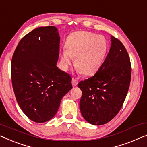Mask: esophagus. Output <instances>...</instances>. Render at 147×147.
Listing matches in <instances>:
<instances>
[{
    "mask_svg": "<svg viewBox=\"0 0 147 147\" xmlns=\"http://www.w3.org/2000/svg\"><path fill=\"white\" fill-rule=\"evenodd\" d=\"M78 83V80L76 78H73V80H72V84H73V86H76Z\"/></svg>",
    "mask_w": 147,
    "mask_h": 147,
    "instance_id": "34e87169",
    "label": "esophagus"
}]
</instances>
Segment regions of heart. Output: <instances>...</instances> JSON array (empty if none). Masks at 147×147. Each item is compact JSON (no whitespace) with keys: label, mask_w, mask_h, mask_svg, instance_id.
Listing matches in <instances>:
<instances>
[{"label":"heart","mask_w":147,"mask_h":147,"mask_svg":"<svg viewBox=\"0 0 147 147\" xmlns=\"http://www.w3.org/2000/svg\"><path fill=\"white\" fill-rule=\"evenodd\" d=\"M108 51V42L104 36L90 32L78 31L70 34L65 49L61 52L63 67L67 69L73 63L78 73L85 75L96 73L104 63Z\"/></svg>","instance_id":"heart-1"}]
</instances>
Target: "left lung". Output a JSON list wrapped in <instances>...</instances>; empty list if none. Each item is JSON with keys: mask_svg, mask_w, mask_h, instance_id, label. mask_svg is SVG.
I'll use <instances>...</instances> for the list:
<instances>
[{"mask_svg": "<svg viewBox=\"0 0 147 147\" xmlns=\"http://www.w3.org/2000/svg\"><path fill=\"white\" fill-rule=\"evenodd\" d=\"M131 78V64L123 43L111 36L110 51L94 76L78 82L82 90L80 109L88 123L102 125L123 107Z\"/></svg>", "mask_w": 147, "mask_h": 147, "instance_id": "left-lung-1", "label": "left lung"}]
</instances>
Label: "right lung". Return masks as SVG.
Returning <instances> with one entry per match:
<instances>
[{
  "mask_svg": "<svg viewBox=\"0 0 147 147\" xmlns=\"http://www.w3.org/2000/svg\"><path fill=\"white\" fill-rule=\"evenodd\" d=\"M60 36L54 26L38 27L26 34L11 61V79L16 101L35 123L49 121L61 99L73 88L72 77L57 67Z\"/></svg>",
  "mask_w": 147,
  "mask_h": 147,
  "instance_id": "add662e5",
  "label": "right lung"
}]
</instances>
